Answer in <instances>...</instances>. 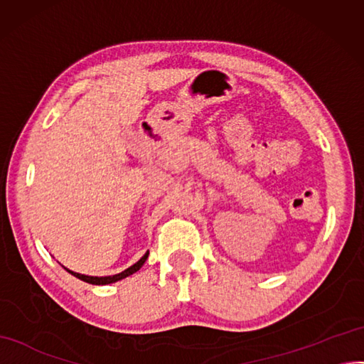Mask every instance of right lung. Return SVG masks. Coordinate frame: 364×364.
Here are the masks:
<instances>
[{"mask_svg": "<svg viewBox=\"0 0 364 364\" xmlns=\"http://www.w3.org/2000/svg\"><path fill=\"white\" fill-rule=\"evenodd\" d=\"M149 259V251H146L142 257H141V260H137L134 264H132L130 268H127L125 271H122V272H119V274H114V276H105V277H93V276H85V274H80V272H73V271H70V269H67L68 272L72 274V276H75V277H77L80 280H82V282H87V283H92V284H109V283H114V282H117V280H122V279H125V277H129V276H132V274H134L136 271H139L141 268H142V264L145 263V260Z\"/></svg>", "mask_w": 364, "mask_h": 364, "instance_id": "right-lung-1", "label": "right lung"}]
</instances>
